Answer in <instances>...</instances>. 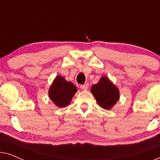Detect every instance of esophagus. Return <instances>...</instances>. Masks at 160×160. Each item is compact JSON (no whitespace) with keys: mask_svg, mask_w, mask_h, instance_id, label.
Listing matches in <instances>:
<instances>
[{"mask_svg":"<svg viewBox=\"0 0 160 160\" xmlns=\"http://www.w3.org/2000/svg\"><path fill=\"white\" fill-rule=\"evenodd\" d=\"M80 87H81V89H83V90H87V89L89 88V84H82V85H81Z\"/></svg>","mask_w":160,"mask_h":160,"instance_id":"obj_1","label":"esophagus"}]
</instances>
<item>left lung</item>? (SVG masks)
<instances>
[{"label": "left lung", "mask_w": 160, "mask_h": 160, "mask_svg": "<svg viewBox=\"0 0 160 160\" xmlns=\"http://www.w3.org/2000/svg\"><path fill=\"white\" fill-rule=\"evenodd\" d=\"M91 92L102 108L109 110L119 99V91L106 76H102L98 84L92 86Z\"/></svg>", "instance_id": "8db88e82"}]
</instances>
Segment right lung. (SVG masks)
I'll use <instances>...</instances> for the list:
<instances>
[{
  "label": "right lung",
  "instance_id": "1",
  "mask_svg": "<svg viewBox=\"0 0 160 160\" xmlns=\"http://www.w3.org/2000/svg\"><path fill=\"white\" fill-rule=\"evenodd\" d=\"M76 92L77 89L73 83L58 76L50 87L49 96L57 106L62 108L68 106Z\"/></svg>",
  "mask_w": 160,
  "mask_h": 160
}]
</instances>
